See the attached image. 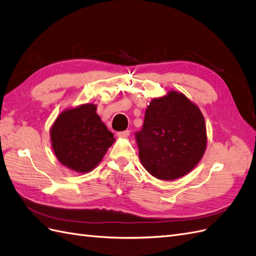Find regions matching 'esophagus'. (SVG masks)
I'll list each match as a JSON object with an SVG mask.
<instances>
[{"label":"esophagus","mask_w":256,"mask_h":256,"mask_svg":"<svg viewBox=\"0 0 256 256\" xmlns=\"http://www.w3.org/2000/svg\"><path fill=\"white\" fill-rule=\"evenodd\" d=\"M116 135L119 137H128L130 135V130H122V132H118Z\"/></svg>","instance_id":"esophagus-1"}]
</instances>
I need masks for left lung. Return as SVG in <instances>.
<instances>
[{
	"mask_svg": "<svg viewBox=\"0 0 256 256\" xmlns=\"http://www.w3.org/2000/svg\"><path fill=\"white\" fill-rule=\"evenodd\" d=\"M135 140L142 164L150 174L163 180L180 178L206 152L204 118L185 95L170 92L149 104Z\"/></svg>",
	"mask_w": 256,
	"mask_h": 256,
	"instance_id": "1",
	"label": "left lung"
}]
</instances>
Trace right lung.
<instances>
[{
	"mask_svg": "<svg viewBox=\"0 0 256 256\" xmlns=\"http://www.w3.org/2000/svg\"><path fill=\"white\" fill-rule=\"evenodd\" d=\"M50 140L62 164L86 173L102 161L114 138L97 116L95 104H85L57 118L50 130Z\"/></svg>",
	"mask_w": 256,
	"mask_h": 256,
	"instance_id": "obj_1",
	"label": "right lung"
}]
</instances>
